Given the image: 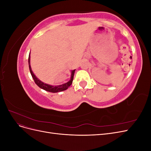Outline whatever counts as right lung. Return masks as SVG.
Segmentation results:
<instances>
[{"label":"right lung","mask_w":151,"mask_h":151,"mask_svg":"<svg viewBox=\"0 0 151 151\" xmlns=\"http://www.w3.org/2000/svg\"><path fill=\"white\" fill-rule=\"evenodd\" d=\"M28 63H29V70H30V73L32 76V77L35 81V83H36V84L37 85L38 87H40V88H42L45 91H48V92H51V93H58V92H60V91H65L66 89H68V88L69 86H70V85L72 83L73 81V79H74V75L75 73V70H73L71 71V76H70V81L67 82V83L63 84L62 85H59V86H52V85H49L47 84H45L43 82L41 81L40 80H39L37 77H36V76L33 74V71L31 70V65H30V53L29 55V58H28Z\"/></svg>","instance_id":"add662e5"}]
</instances>
